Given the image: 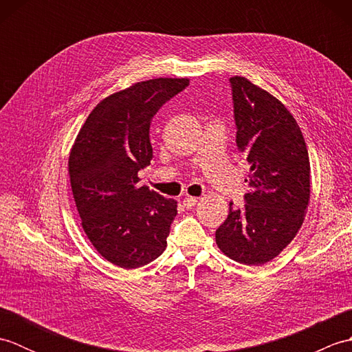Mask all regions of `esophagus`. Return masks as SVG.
I'll use <instances>...</instances> for the list:
<instances>
[{
  "label": "esophagus",
  "instance_id": "obj_1",
  "mask_svg": "<svg viewBox=\"0 0 352 352\" xmlns=\"http://www.w3.org/2000/svg\"><path fill=\"white\" fill-rule=\"evenodd\" d=\"M197 203H198V198H195V197H186V198L183 199V206H184L186 208L195 207Z\"/></svg>",
  "mask_w": 352,
  "mask_h": 352
}]
</instances>
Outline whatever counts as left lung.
<instances>
[{
  "mask_svg": "<svg viewBox=\"0 0 352 352\" xmlns=\"http://www.w3.org/2000/svg\"><path fill=\"white\" fill-rule=\"evenodd\" d=\"M236 144L250 162L245 204L230 203L216 230L219 250L243 265H263L301 228L310 198V162L302 133L283 104L243 77H231Z\"/></svg>",
  "mask_w": 352,
  "mask_h": 352,
  "instance_id": "obj_1",
  "label": "left lung"
}]
</instances>
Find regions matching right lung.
Wrapping results in <instances>:
<instances>
[{"label":"right lung","instance_id":"add662e5","mask_svg":"<svg viewBox=\"0 0 352 352\" xmlns=\"http://www.w3.org/2000/svg\"><path fill=\"white\" fill-rule=\"evenodd\" d=\"M188 86V78H154L110 95L72 146L69 177L81 226L95 250L119 267L148 265L166 248L177 203L139 188L138 172L153 159V118Z\"/></svg>","mask_w":352,"mask_h":352}]
</instances>
